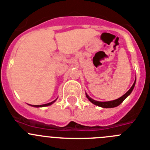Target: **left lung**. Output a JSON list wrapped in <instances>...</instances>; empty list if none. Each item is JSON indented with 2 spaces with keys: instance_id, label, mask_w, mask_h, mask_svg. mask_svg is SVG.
I'll return each mask as SVG.
<instances>
[{
  "instance_id": "8db88e82",
  "label": "left lung",
  "mask_w": 150,
  "mask_h": 150,
  "mask_svg": "<svg viewBox=\"0 0 150 150\" xmlns=\"http://www.w3.org/2000/svg\"><path fill=\"white\" fill-rule=\"evenodd\" d=\"M135 83H136V79H135V81H134V84L132 85V86L131 87V88H130V89L127 91L126 93L124 95H122V97H120V98L116 99V100H110V101H104V102L97 101V100H93L92 98H90V97L88 96L86 93V95L87 98H88V100H89L92 103V104H95V105L98 106V107H103V108H112V107H117V106L120 105L122 102H123V100L126 98L127 97H128L130 94L132 93V90L134 89V86H135Z\"/></svg>"
}]
</instances>
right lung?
<instances>
[{
    "label": "right lung",
    "mask_w": 150,
    "mask_h": 150,
    "mask_svg": "<svg viewBox=\"0 0 150 150\" xmlns=\"http://www.w3.org/2000/svg\"><path fill=\"white\" fill-rule=\"evenodd\" d=\"M56 100H53V101L50 102V103H48V104H42V105H30V106H33V107H46V106H50L52 104H53L54 102Z\"/></svg>",
    "instance_id": "1"
}]
</instances>
